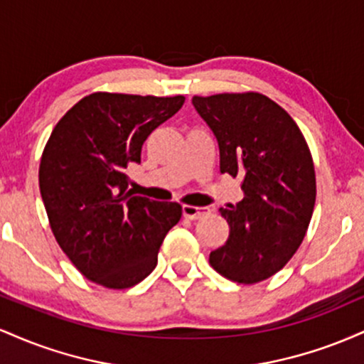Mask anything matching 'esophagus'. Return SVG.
Masks as SVG:
<instances>
[{"instance_id": "esophagus-1", "label": "esophagus", "mask_w": 364, "mask_h": 364, "mask_svg": "<svg viewBox=\"0 0 364 364\" xmlns=\"http://www.w3.org/2000/svg\"><path fill=\"white\" fill-rule=\"evenodd\" d=\"M210 214V208L208 207H195V205H183V215L186 219H202V217H207Z\"/></svg>"}]
</instances>
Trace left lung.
Masks as SVG:
<instances>
[{
	"instance_id": "left-lung-1",
	"label": "left lung",
	"mask_w": 364,
	"mask_h": 364,
	"mask_svg": "<svg viewBox=\"0 0 364 364\" xmlns=\"http://www.w3.org/2000/svg\"><path fill=\"white\" fill-rule=\"evenodd\" d=\"M191 102L219 144L220 173L243 179V200L220 208L228 241L208 262L229 281H265L291 260L311 220L310 149L294 119L258 92L195 95Z\"/></svg>"
}]
</instances>
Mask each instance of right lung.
<instances>
[{
  "label": "right lung",
  "instance_id": "1",
  "mask_svg": "<svg viewBox=\"0 0 364 364\" xmlns=\"http://www.w3.org/2000/svg\"><path fill=\"white\" fill-rule=\"evenodd\" d=\"M183 102L95 92L54 127L41 157V196L58 245L89 281L127 289L156 269L181 205L133 195L127 169L140 164L144 141Z\"/></svg>",
  "mask_w": 364,
  "mask_h": 364
}]
</instances>
